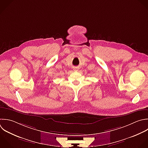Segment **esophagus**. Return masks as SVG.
<instances>
[{
    "label": "esophagus",
    "mask_w": 148,
    "mask_h": 148,
    "mask_svg": "<svg viewBox=\"0 0 148 148\" xmlns=\"http://www.w3.org/2000/svg\"><path fill=\"white\" fill-rule=\"evenodd\" d=\"M74 71H79V68H75L74 69Z\"/></svg>",
    "instance_id": "obj_1"
}]
</instances>
